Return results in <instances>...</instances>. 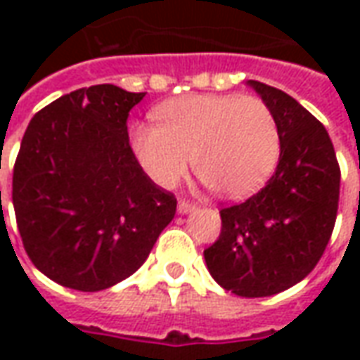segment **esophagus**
I'll return each instance as SVG.
<instances>
[{
	"label": "esophagus",
	"instance_id": "1",
	"mask_svg": "<svg viewBox=\"0 0 360 360\" xmlns=\"http://www.w3.org/2000/svg\"><path fill=\"white\" fill-rule=\"evenodd\" d=\"M196 210V204L195 202H191V200H179V204H177V212L179 214H188V212H193Z\"/></svg>",
	"mask_w": 360,
	"mask_h": 360
}]
</instances>
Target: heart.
I'll return each mask as SVG.
<instances>
[{"label":"heart","instance_id":"heart-1","mask_svg":"<svg viewBox=\"0 0 360 360\" xmlns=\"http://www.w3.org/2000/svg\"><path fill=\"white\" fill-rule=\"evenodd\" d=\"M156 123L131 127V148L150 179L172 187L195 172L212 193H255L279 160V127L270 105L241 94L187 96L160 105Z\"/></svg>","mask_w":360,"mask_h":360}]
</instances>
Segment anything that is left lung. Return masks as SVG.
<instances>
[{
	"label": "left lung",
	"instance_id": "1",
	"mask_svg": "<svg viewBox=\"0 0 360 360\" xmlns=\"http://www.w3.org/2000/svg\"><path fill=\"white\" fill-rule=\"evenodd\" d=\"M249 84L278 121V167L257 195L219 210L221 233L204 258L219 285L250 299L281 293L314 270L335 226L341 172L310 111L283 90Z\"/></svg>",
	"mask_w": 360,
	"mask_h": 360
}]
</instances>
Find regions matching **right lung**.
Segmentation results:
<instances>
[{
    "label": "right lung",
    "mask_w": 360,
    "mask_h": 360,
    "mask_svg": "<svg viewBox=\"0 0 360 360\" xmlns=\"http://www.w3.org/2000/svg\"><path fill=\"white\" fill-rule=\"evenodd\" d=\"M144 92L96 84L30 119L13 169V206L28 258L77 291H102L139 270L175 216L129 144ZM1 195V193H0Z\"/></svg>",
    "instance_id": "add662e5"
}]
</instances>
